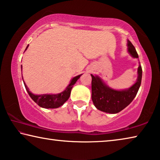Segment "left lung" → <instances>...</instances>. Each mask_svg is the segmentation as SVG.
Instances as JSON below:
<instances>
[{"label":"left lung","mask_w":160,"mask_h":160,"mask_svg":"<svg viewBox=\"0 0 160 160\" xmlns=\"http://www.w3.org/2000/svg\"><path fill=\"white\" fill-rule=\"evenodd\" d=\"M128 51L134 58H138L135 47L128 40ZM138 79L131 87L125 90L112 89L102 82L98 76L91 75V98L96 108L108 113H117L127 107L136 96L142 80V70L140 64L138 69Z\"/></svg>","instance_id":"1"}]
</instances>
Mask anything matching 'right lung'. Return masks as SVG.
Instances as JSON below:
<instances>
[{
    "instance_id": "add662e5",
    "label": "right lung",
    "mask_w": 160,
    "mask_h": 160,
    "mask_svg": "<svg viewBox=\"0 0 160 160\" xmlns=\"http://www.w3.org/2000/svg\"><path fill=\"white\" fill-rule=\"evenodd\" d=\"M28 45L26 48L25 50L28 49ZM21 69H22V67H21ZM82 75V74L78 75L77 77L73 78L69 86L66 88V89L63 91V92L57 94H42V95H35V94L31 93L29 91V88H28L27 85L25 84L24 81H23V82H24V85L29 96H30L31 98L39 106L44 108H57L62 106L69 99L73 86L74 85V83L77 82V81L80 78Z\"/></svg>"
}]
</instances>
